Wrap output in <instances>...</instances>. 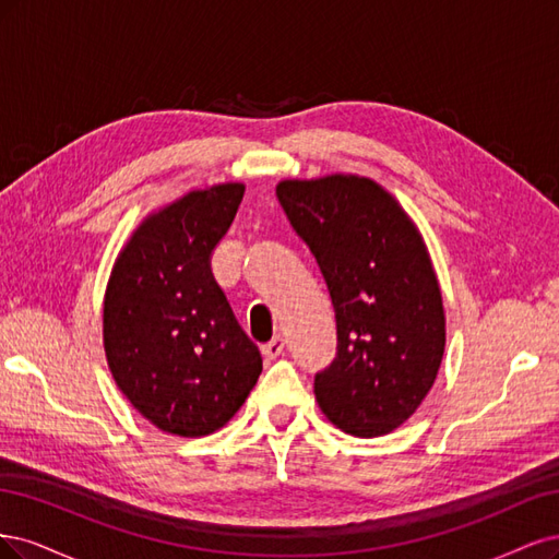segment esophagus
Returning a JSON list of instances; mask_svg holds the SVG:
<instances>
[{
  "label": "esophagus",
  "mask_w": 559,
  "mask_h": 559,
  "mask_svg": "<svg viewBox=\"0 0 559 559\" xmlns=\"http://www.w3.org/2000/svg\"><path fill=\"white\" fill-rule=\"evenodd\" d=\"M283 348H285L283 336H274L272 341H269V344L262 346V353H264L266 359H276V357L283 353Z\"/></svg>",
  "instance_id": "34e87169"
}]
</instances>
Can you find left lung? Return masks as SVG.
<instances>
[{"label": "left lung", "mask_w": 559, "mask_h": 559, "mask_svg": "<svg viewBox=\"0 0 559 559\" xmlns=\"http://www.w3.org/2000/svg\"><path fill=\"white\" fill-rule=\"evenodd\" d=\"M276 197L325 276L336 357L316 376L328 420L353 437H383L418 411L445 348L441 287L423 234L371 178H287Z\"/></svg>", "instance_id": "obj_1"}]
</instances>
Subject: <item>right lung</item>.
I'll return each mask as SVG.
<instances>
[{
    "label": "right lung",
    "instance_id": "1",
    "mask_svg": "<svg viewBox=\"0 0 559 559\" xmlns=\"http://www.w3.org/2000/svg\"><path fill=\"white\" fill-rule=\"evenodd\" d=\"M243 183L190 190L132 231L104 295V353L116 385L174 437L225 427L262 373V355L211 274Z\"/></svg>",
    "mask_w": 559,
    "mask_h": 559
}]
</instances>
